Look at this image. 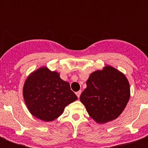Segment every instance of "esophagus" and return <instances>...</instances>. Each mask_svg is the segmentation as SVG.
I'll return each mask as SVG.
<instances>
[{
  "instance_id": "esophagus-1",
  "label": "esophagus",
  "mask_w": 148,
  "mask_h": 148,
  "mask_svg": "<svg viewBox=\"0 0 148 148\" xmlns=\"http://www.w3.org/2000/svg\"><path fill=\"white\" fill-rule=\"evenodd\" d=\"M81 90H79V91H77V92H76V95L77 96V97H80V96H81Z\"/></svg>"
}]
</instances>
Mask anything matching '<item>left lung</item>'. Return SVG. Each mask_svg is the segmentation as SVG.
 I'll return each mask as SVG.
<instances>
[{"label": "left lung", "mask_w": 148, "mask_h": 148, "mask_svg": "<svg viewBox=\"0 0 148 148\" xmlns=\"http://www.w3.org/2000/svg\"><path fill=\"white\" fill-rule=\"evenodd\" d=\"M129 98L127 79L110 66L90 74L87 88L80 97L89 115L97 123L116 119L124 110Z\"/></svg>", "instance_id": "obj_1"}]
</instances>
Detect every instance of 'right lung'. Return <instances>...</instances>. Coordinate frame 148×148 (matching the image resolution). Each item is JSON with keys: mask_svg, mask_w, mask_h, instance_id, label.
<instances>
[{"mask_svg": "<svg viewBox=\"0 0 148 148\" xmlns=\"http://www.w3.org/2000/svg\"><path fill=\"white\" fill-rule=\"evenodd\" d=\"M23 94L30 112L45 121L58 118L67 104L77 99L69 83L46 67L38 69L27 77Z\"/></svg>", "mask_w": 148, "mask_h": 148, "instance_id": "right-lung-1", "label": "right lung"}]
</instances>
